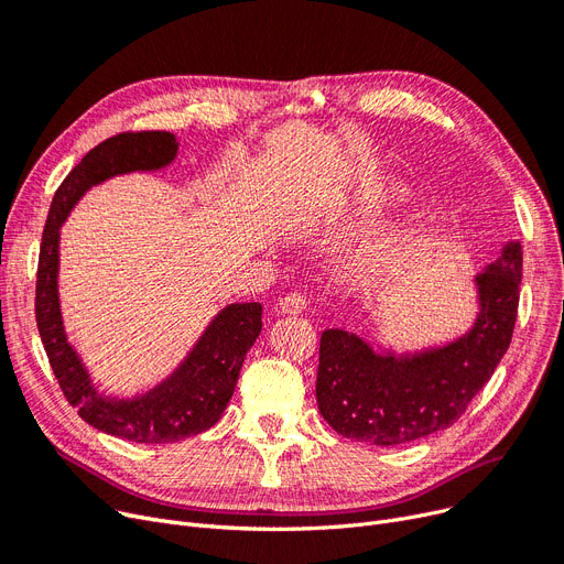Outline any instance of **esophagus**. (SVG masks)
<instances>
[{"label":"esophagus","mask_w":564,"mask_h":564,"mask_svg":"<svg viewBox=\"0 0 564 564\" xmlns=\"http://www.w3.org/2000/svg\"><path fill=\"white\" fill-rule=\"evenodd\" d=\"M307 296L303 291H293V293H286V296L278 303L280 305V312L284 314H301L307 310Z\"/></svg>","instance_id":"1"}]
</instances>
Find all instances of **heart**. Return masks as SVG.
I'll return each instance as SVG.
<instances>
[{
	"instance_id": "heart-1",
	"label": "heart",
	"mask_w": 564,
	"mask_h": 564,
	"mask_svg": "<svg viewBox=\"0 0 564 564\" xmlns=\"http://www.w3.org/2000/svg\"><path fill=\"white\" fill-rule=\"evenodd\" d=\"M371 265H373V261H369V259H367V261H362V265H360V268H362L365 273H369V271H371Z\"/></svg>"
}]
</instances>
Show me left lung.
Instances as JSON below:
<instances>
[{
  "mask_svg": "<svg viewBox=\"0 0 564 564\" xmlns=\"http://www.w3.org/2000/svg\"><path fill=\"white\" fill-rule=\"evenodd\" d=\"M523 250L509 243L477 278L479 318L438 351L397 360L377 356L356 335L321 333L316 404L337 434L373 445H401L457 422L485 388L512 341Z\"/></svg>",
  "mask_w": 564,
  "mask_h": 564,
  "instance_id": "obj_1",
  "label": "left lung"
}]
</instances>
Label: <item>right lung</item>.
I'll return each mask as SVG.
<instances>
[{
  "label": "right lung",
  "instance_id": "1",
  "mask_svg": "<svg viewBox=\"0 0 564 564\" xmlns=\"http://www.w3.org/2000/svg\"><path fill=\"white\" fill-rule=\"evenodd\" d=\"M176 138L165 130L119 132L94 147L57 187L43 229L36 271V326L68 404L98 432L132 443H176L216 424L234 394L246 354L261 333V305L236 303L208 326L172 379L135 399L98 394L66 341L57 299L59 227L87 187L135 170L165 167Z\"/></svg>",
  "mask_w": 564,
  "mask_h": 564
}]
</instances>
